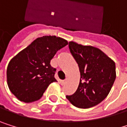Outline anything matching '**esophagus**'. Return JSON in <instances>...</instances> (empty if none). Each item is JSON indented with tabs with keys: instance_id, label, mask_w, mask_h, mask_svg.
<instances>
[{
	"instance_id": "obj_1",
	"label": "esophagus",
	"mask_w": 127,
	"mask_h": 127,
	"mask_svg": "<svg viewBox=\"0 0 127 127\" xmlns=\"http://www.w3.org/2000/svg\"><path fill=\"white\" fill-rule=\"evenodd\" d=\"M67 80H68L67 78H66L65 80H62V81H61V84H62V85H65V83H66V81H67Z\"/></svg>"
}]
</instances>
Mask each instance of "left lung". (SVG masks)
Returning a JSON list of instances; mask_svg holds the SVG:
<instances>
[{
    "instance_id": "left-lung-1",
    "label": "left lung",
    "mask_w": 127,
    "mask_h": 127,
    "mask_svg": "<svg viewBox=\"0 0 127 127\" xmlns=\"http://www.w3.org/2000/svg\"><path fill=\"white\" fill-rule=\"evenodd\" d=\"M71 55L78 63L81 74L77 91L66 96L78 108L97 105L109 95L116 79L115 62L100 49L69 42Z\"/></svg>"
}]
</instances>
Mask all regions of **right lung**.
Here are the masks:
<instances>
[{"mask_svg": "<svg viewBox=\"0 0 127 127\" xmlns=\"http://www.w3.org/2000/svg\"><path fill=\"white\" fill-rule=\"evenodd\" d=\"M68 45L56 36H44L34 40L9 62L7 85L19 100L32 103L39 100L48 86L56 82V68L50 62L58 50Z\"/></svg>", "mask_w": 127, "mask_h": 127, "instance_id": "add662e5", "label": "right lung"}]
</instances>
